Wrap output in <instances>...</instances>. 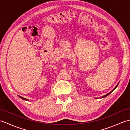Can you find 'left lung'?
<instances>
[{
  "label": "left lung",
  "instance_id": "8db88e82",
  "mask_svg": "<svg viewBox=\"0 0 130 130\" xmlns=\"http://www.w3.org/2000/svg\"><path fill=\"white\" fill-rule=\"evenodd\" d=\"M118 84H117V85H116V87H115V88H114V89H113V90H112L111 91V92H110L109 93H108V94H106V95H103V96H102V98H104V97H106V96H108V95L109 94H110V93H111V92H113V90H115V89H116V88L117 87V86H118ZM97 99H98V98H97Z\"/></svg>",
  "mask_w": 130,
  "mask_h": 130
}]
</instances>
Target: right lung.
<instances>
[{
	"label": "right lung",
	"mask_w": 130,
	"mask_h": 130,
	"mask_svg": "<svg viewBox=\"0 0 130 130\" xmlns=\"http://www.w3.org/2000/svg\"><path fill=\"white\" fill-rule=\"evenodd\" d=\"M19 97H20L21 98L23 99V100H25V101H29L28 99H26V98H23V97H22V96H21L19 95Z\"/></svg>",
	"instance_id": "right-lung-1"
}]
</instances>
